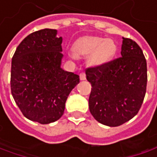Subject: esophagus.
I'll return each mask as SVG.
<instances>
[{
	"label": "esophagus",
	"mask_w": 157,
	"mask_h": 157,
	"mask_svg": "<svg viewBox=\"0 0 157 157\" xmlns=\"http://www.w3.org/2000/svg\"><path fill=\"white\" fill-rule=\"evenodd\" d=\"M80 80H81V81H84V80H86V75L84 72H82V73L80 74Z\"/></svg>",
	"instance_id": "obj_1"
}]
</instances>
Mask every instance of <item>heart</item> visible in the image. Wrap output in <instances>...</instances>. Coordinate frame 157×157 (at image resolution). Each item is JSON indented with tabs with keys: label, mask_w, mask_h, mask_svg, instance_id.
<instances>
[{
	"label": "heart",
	"mask_w": 157,
	"mask_h": 157,
	"mask_svg": "<svg viewBox=\"0 0 157 157\" xmlns=\"http://www.w3.org/2000/svg\"><path fill=\"white\" fill-rule=\"evenodd\" d=\"M77 57H90V64L98 67L111 61L117 52V44L113 39L101 37H82L73 46Z\"/></svg>",
	"instance_id": "b5f03b06"
}]
</instances>
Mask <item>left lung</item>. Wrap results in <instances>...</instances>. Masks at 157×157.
<instances>
[{"mask_svg": "<svg viewBox=\"0 0 157 157\" xmlns=\"http://www.w3.org/2000/svg\"><path fill=\"white\" fill-rule=\"evenodd\" d=\"M121 58L86 70L91 83L89 108L99 123L118 126L138 113L146 94L147 61L140 47L123 38Z\"/></svg>", "mask_w": 157, "mask_h": 157, "instance_id": "1", "label": "left lung"}]
</instances>
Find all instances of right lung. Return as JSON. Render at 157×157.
Here are the masks:
<instances>
[{
  "mask_svg": "<svg viewBox=\"0 0 157 157\" xmlns=\"http://www.w3.org/2000/svg\"><path fill=\"white\" fill-rule=\"evenodd\" d=\"M62 37L43 29L28 35L11 62V93L24 116L40 124L54 122L64 113L78 75L61 68Z\"/></svg>",
  "mask_w": 157,
  "mask_h": 157,
  "instance_id": "right-lung-1",
  "label": "right lung"
}]
</instances>
